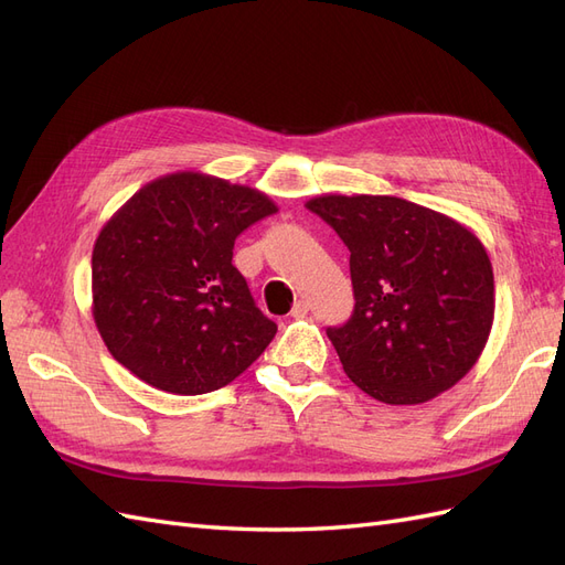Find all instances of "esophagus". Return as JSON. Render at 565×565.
Returning <instances> with one entry per match:
<instances>
[{
	"label": "esophagus",
	"mask_w": 565,
	"mask_h": 565,
	"mask_svg": "<svg viewBox=\"0 0 565 565\" xmlns=\"http://www.w3.org/2000/svg\"><path fill=\"white\" fill-rule=\"evenodd\" d=\"M292 318H306L309 316V301H303V299H299L297 303H295V309H292V313H289Z\"/></svg>",
	"instance_id": "1"
}]
</instances>
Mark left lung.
Wrapping results in <instances>:
<instances>
[{"label":"left lung","mask_w":565,"mask_h":565,"mask_svg":"<svg viewBox=\"0 0 565 565\" xmlns=\"http://www.w3.org/2000/svg\"><path fill=\"white\" fill-rule=\"evenodd\" d=\"M306 207L351 252L355 309L328 330L349 380L382 403L419 405L467 377L494 320L492 264L478 235L393 195L324 193Z\"/></svg>","instance_id":"left-lung-1"}]
</instances>
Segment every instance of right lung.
I'll return each mask as SVG.
<instances>
[{"label": "right lung", "instance_id": "obj_1", "mask_svg": "<svg viewBox=\"0 0 565 565\" xmlns=\"http://www.w3.org/2000/svg\"><path fill=\"white\" fill-rule=\"evenodd\" d=\"M278 204L256 188L174 172L139 188L100 228L92 313L117 363L179 396L231 384L276 337L233 266V245Z\"/></svg>", "mask_w": 565, "mask_h": 565}]
</instances>
